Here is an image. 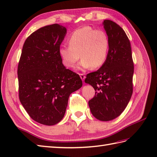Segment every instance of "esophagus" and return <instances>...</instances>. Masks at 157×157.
<instances>
[{
    "instance_id": "esophagus-1",
    "label": "esophagus",
    "mask_w": 157,
    "mask_h": 157,
    "mask_svg": "<svg viewBox=\"0 0 157 157\" xmlns=\"http://www.w3.org/2000/svg\"><path fill=\"white\" fill-rule=\"evenodd\" d=\"M79 76H80V78L82 79V80L84 81V79H85V78H86V76L84 75V74H82V73H80V74H79Z\"/></svg>"
}]
</instances>
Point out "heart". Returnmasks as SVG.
Here are the masks:
<instances>
[{
	"label": "heart",
	"mask_w": 157,
	"mask_h": 157,
	"mask_svg": "<svg viewBox=\"0 0 157 157\" xmlns=\"http://www.w3.org/2000/svg\"><path fill=\"white\" fill-rule=\"evenodd\" d=\"M69 46L59 48V55L63 65L73 68L81 57L78 69H98L105 64L110 48L107 34L101 29L85 26L76 29L68 39ZM81 55L79 56V55Z\"/></svg>",
	"instance_id": "obj_1"
}]
</instances>
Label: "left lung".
Here are the masks:
<instances>
[{
	"label": "left lung",
	"mask_w": 157,
	"mask_h": 157,
	"mask_svg": "<svg viewBox=\"0 0 157 157\" xmlns=\"http://www.w3.org/2000/svg\"><path fill=\"white\" fill-rule=\"evenodd\" d=\"M102 25L110 40L107 59L97 71L86 75L85 82L96 91L88 102L92 115L100 121H109L121 115L131 99L134 63L124 30L111 20H104Z\"/></svg>",
	"instance_id": "8db88e82"
}]
</instances>
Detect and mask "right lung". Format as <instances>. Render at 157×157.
I'll use <instances>...</instances> for the list:
<instances>
[{
  "label": "right lung",
  "mask_w": 157,
  "mask_h": 157,
  "mask_svg": "<svg viewBox=\"0 0 157 157\" xmlns=\"http://www.w3.org/2000/svg\"><path fill=\"white\" fill-rule=\"evenodd\" d=\"M66 34V28L56 23L38 29L25 40L19 62L20 102L33 120L45 125L61 121L69 95L82 86L59 55Z\"/></svg>",
  "instance_id": "obj_1"
}]
</instances>
